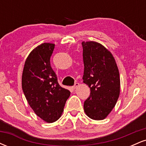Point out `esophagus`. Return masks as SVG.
<instances>
[{
    "mask_svg": "<svg viewBox=\"0 0 146 146\" xmlns=\"http://www.w3.org/2000/svg\"><path fill=\"white\" fill-rule=\"evenodd\" d=\"M78 86H79V83H78V82H75V84L73 85V86H72V87H73V89H75V88H76L77 87H78Z\"/></svg>",
    "mask_w": 146,
    "mask_h": 146,
    "instance_id": "obj_1",
    "label": "esophagus"
}]
</instances>
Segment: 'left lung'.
Returning a JSON list of instances; mask_svg holds the SVG:
<instances>
[{
  "label": "left lung",
  "mask_w": 146,
  "mask_h": 146,
  "mask_svg": "<svg viewBox=\"0 0 146 146\" xmlns=\"http://www.w3.org/2000/svg\"><path fill=\"white\" fill-rule=\"evenodd\" d=\"M84 65L83 82L89 86L90 96L84 103L87 116L102 120L116 104L120 93V78L111 53L96 42H82Z\"/></svg>",
  "instance_id": "8db88e82"
}]
</instances>
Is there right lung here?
<instances>
[{"label": "right lung", "mask_w": 146, "mask_h": 146, "mask_svg": "<svg viewBox=\"0 0 146 146\" xmlns=\"http://www.w3.org/2000/svg\"><path fill=\"white\" fill-rule=\"evenodd\" d=\"M55 44L43 43L30 53L25 61L22 88L35 113L48 123L61 116L70 91L60 86L50 63Z\"/></svg>", "instance_id": "1"}]
</instances>
